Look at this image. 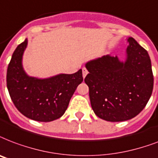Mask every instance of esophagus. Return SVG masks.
I'll return each mask as SVG.
<instances>
[{"mask_svg":"<svg viewBox=\"0 0 158 158\" xmlns=\"http://www.w3.org/2000/svg\"><path fill=\"white\" fill-rule=\"evenodd\" d=\"M88 73H89V71L87 70V69L83 68V77H84V78H85V77H86V75L88 74Z\"/></svg>","mask_w":158,"mask_h":158,"instance_id":"34e87169","label":"esophagus"}]
</instances>
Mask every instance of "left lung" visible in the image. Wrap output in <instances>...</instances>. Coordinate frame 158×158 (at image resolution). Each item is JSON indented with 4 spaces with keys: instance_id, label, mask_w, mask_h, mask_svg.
I'll return each mask as SVG.
<instances>
[{
    "instance_id": "8db88e82",
    "label": "left lung",
    "mask_w": 158,
    "mask_h": 158,
    "mask_svg": "<svg viewBox=\"0 0 158 158\" xmlns=\"http://www.w3.org/2000/svg\"><path fill=\"white\" fill-rule=\"evenodd\" d=\"M124 62L104 55L89 61L84 79L89 89L94 114L109 122L134 118L145 108L153 89V74L148 53L135 40L127 39Z\"/></svg>"
}]
</instances>
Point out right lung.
<instances>
[{"label":"right lung","instance_id":"add662e5","mask_svg":"<svg viewBox=\"0 0 158 158\" xmlns=\"http://www.w3.org/2000/svg\"><path fill=\"white\" fill-rule=\"evenodd\" d=\"M27 43L26 39L12 55L7 69V89L12 102L24 116L39 122H51L66 111L71 97L83 82L82 69L48 79L29 76L22 66Z\"/></svg>","mask_w":158,"mask_h":158}]
</instances>
